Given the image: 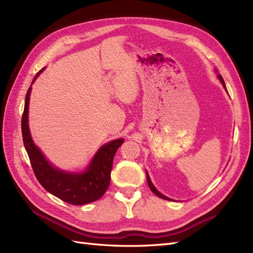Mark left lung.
I'll use <instances>...</instances> for the list:
<instances>
[{"label": "left lung", "mask_w": 253, "mask_h": 253, "mask_svg": "<svg viewBox=\"0 0 253 253\" xmlns=\"http://www.w3.org/2000/svg\"><path fill=\"white\" fill-rule=\"evenodd\" d=\"M217 78L219 79V81H220V83L223 84V86H224V88L226 89V91H227V87H226V84H225V82H224V79H223V77H221L220 75H218L217 76ZM228 93V91H227ZM147 173V179H148V185H149V187H150V189H151V191L153 193H154L155 195H157L158 197H160V198H163V200H167V201H173V200H171V198H169V197H167V196H165L164 194H162L159 192V191L154 187V185H153L152 183V181H151V179H150V176H149V174H148V172H145Z\"/></svg>", "instance_id": "obj_1"}]
</instances>
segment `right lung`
<instances>
[{
  "label": "right lung",
  "mask_w": 253,
  "mask_h": 253,
  "mask_svg": "<svg viewBox=\"0 0 253 253\" xmlns=\"http://www.w3.org/2000/svg\"><path fill=\"white\" fill-rule=\"evenodd\" d=\"M43 71L44 68L36 75L33 83ZM30 91L32 85L28 88L25 98L22 116V136L37 179L47 192L68 204L80 206L99 200L110 186L113 159L125 139H115L103 144L90 160L86 169L82 172H68L58 169L45 158L30 135L28 126Z\"/></svg>",
  "instance_id": "obj_1"
}]
</instances>
